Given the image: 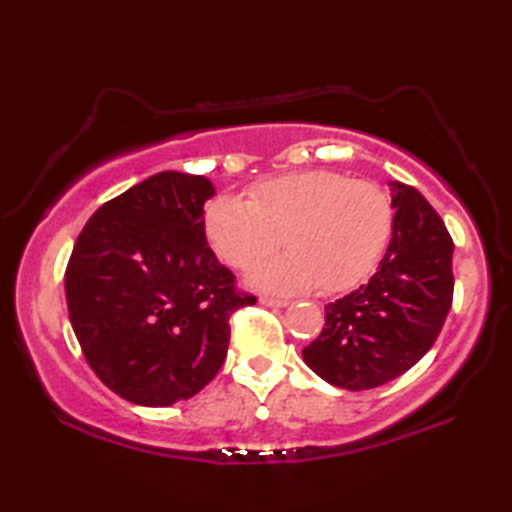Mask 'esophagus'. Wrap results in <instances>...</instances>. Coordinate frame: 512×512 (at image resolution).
I'll list each match as a JSON object with an SVG mask.
<instances>
[{"instance_id": "obj_1", "label": "esophagus", "mask_w": 512, "mask_h": 512, "mask_svg": "<svg viewBox=\"0 0 512 512\" xmlns=\"http://www.w3.org/2000/svg\"><path fill=\"white\" fill-rule=\"evenodd\" d=\"M259 302H262V305H266V307H287L289 305L287 300L271 298V296H262V298H259Z\"/></svg>"}]
</instances>
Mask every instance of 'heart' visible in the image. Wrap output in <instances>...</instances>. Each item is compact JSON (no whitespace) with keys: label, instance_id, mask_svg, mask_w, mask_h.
<instances>
[{"label":"heart","instance_id":"obj_1","mask_svg":"<svg viewBox=\"0 0 512 512\" xmlns=\"http://www.w3.org/2000/svg\"><path fill=\"white\" fill-rule=\"evenodd\" d=\"M393 230L388 194L368 180L314 169L255 185L248 201L219 196L205 210V237L225 264L248 268L279 247L291 254L248 273L259 289L339 293L375 271Z\"/></svg>","mask_w":512,"mask_h":512}]
</instances>
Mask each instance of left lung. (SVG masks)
<instances>
[{
    "label": "left lung",
    "mask_w": 512,
    "mask_h": 512,
    "mask_svg": "<svg viewBox=\"0 0 512 512\" xmlns=\"http://www.w3.org/2000/svg\"><path fill=\"white\" fill-rule=\"evenodd\" d=\"M393 235L377 273L325 305V327L302 359L327 384L368 391L413 368L452 307L454 241L418 189L391 183Z\"/></svg>",
    "instance_id": "8db88e82"
}]
</instances>
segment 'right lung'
Listing matches in <instances>:
<instances>
[{
	"instance_id": "obj_1",
	"label": "right lung",
	"mask_w": 512,
	"mask_h": 512,
	"mask_svg": "<svg viewBox=\"0 0 512 512\" xmlns=\"http://www.w3.org/2000/svg\"><path fill=\"white\" fill-rule=\"evenodd\" d=\"M205 176L160 171L103 203L65 271L69 320L90 368L140 406L189 400L214 379L230 316L255 305L205 239Z\"/></svg>"
}]
</instances>
